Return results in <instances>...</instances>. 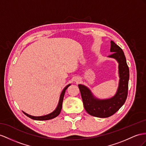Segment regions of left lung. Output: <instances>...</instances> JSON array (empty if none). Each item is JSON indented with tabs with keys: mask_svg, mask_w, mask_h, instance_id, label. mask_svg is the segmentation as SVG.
<instances>
[{
	"mask_svg": "<svg viewBox=\"0 0 146 146\" xmlns=\"http://www.w3.org/2000/svg\"><path fill=\"white\" fill-rule=\"evenodd\" d=\"M110 52L108 57L115 59L118 63L119 83L116 94L110 98L100 99L83 84H78L84 109L92 116L99 118L109 117L116 113L125 104L128 96L129 72L123 50L113 41H110Z\"/></svg>",
	"mask_w": 146,
	"mask_h": 146,
	"instance_id": "1",
	"label": "left lung"
}]
</instances>
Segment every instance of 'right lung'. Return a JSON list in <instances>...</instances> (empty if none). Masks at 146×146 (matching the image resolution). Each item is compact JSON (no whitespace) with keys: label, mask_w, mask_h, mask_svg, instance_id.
<instances>
[{"label":"right lung","mask_w":146,"mask_h":146,"mask_svg":"<svg viewBox=\"0 0 146 146\" xmlns=\"http://www.w3.org/2000/svg\"><path fill=\"white\" fill-rule=\"evenodd\" d=\"M70 85H71V84H68L65 87L64 89H63L62 92H61V94H60V99H59L58 105H57V107H56V109L53 111L51 112V113H48L47 115H46L39 116V117H35V116H32L31 115H29L27 113H25V111H23L24 114L27 115V117H28L29 118H30L33 119H35V120H48V119H50L55 118L56 117H57V116L60 114V113L61 110H62L63 100V98H64L65 91L66 90V89L68 88Z\"/></svg>","instance_id":"right-lung-1"}]
</instances>
